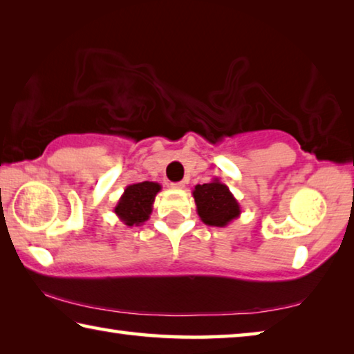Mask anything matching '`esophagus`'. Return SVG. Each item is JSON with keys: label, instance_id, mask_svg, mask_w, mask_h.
<instances>
[{"label": "esophagus", "instance_id": "34e87169", "mask_svg": "<svg viewBox=\"0 0 354 354\" xmlns=\"http://www.w3.org/2000/svg\"><path fill=\"white\" fill-rule=\"evenodd\" d=\"M173 189H184L185 187V181H181V183H173L171 184Z\"/></svg>", "mask_w": 354, "mask_h": 354}]
</instances>
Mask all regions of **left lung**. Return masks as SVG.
<instances>
[{
  "mask_svg": "<svg viewBox=\"0 0 354 354\" xmlns=\"http://www.w3.org/2000/svg\"><path fill=\"white\" fill-rule=\"evenodd\" d=\"M192 195L195 198L196 212L207 226L225 227L232 220L241 217V205L231 194L230 187L220 183L218 178H214L207 184H196Z\"/></svg>",
  "mask_w": 354,
  "mask_h": 354,
  "instance_id": "left-lung-1",
  "label": "left lung"
}]
</instances>
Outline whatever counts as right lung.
Instances as JSON below:
<instances>
[{
	"label": "right lung",
	"instance_id": "1",
	"mask_svg": "<svg viewBox=\"0 0 354 354\" xmlns=\"http://www.w3.org/2000/svg\"><path fill=\"white\" fill-rule=\"evenodd\" d=\"M160 189V184L151 181L131 184L120 196L113 212L127 226H140L151 215L154 198Z\"/></svg>",
	"mask_w": 354,
	"mask_h": 354
}]
</instances>
